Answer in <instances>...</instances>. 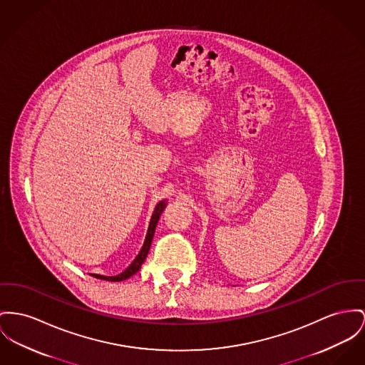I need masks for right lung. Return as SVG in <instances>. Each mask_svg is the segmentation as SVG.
<instances>
[{"label": "right lung", "mask_w": 365, "mask_h": 365, "mask_svg": "<svg viewBox=\"0 0 365 365\" xmlns=\"http://www.w3.org/2000/svg\"><path fill=\"white\" fill-rule=\"evenodd\" d=\"M166 205H168V200H166V199H165V200H160V202L156 205V207H155V210H153V215H152L150 221H149V227H148V232H146L144 246H143V249L140 250V253L137 255V257L134 259V262H133L128 267L125 268L120 274L115 275V277H105V275H99V274H93V277L99 278V279H105V281H112V282H120V281H124V279L133 277V275L141 268L143 263L145 262L148 252H149V249H150V243H152V240H153L155 228H156V225H158V221L160 219V215H162V212L165 210Z\"/></svg>", "instance_id": "1"}]
</instances>
